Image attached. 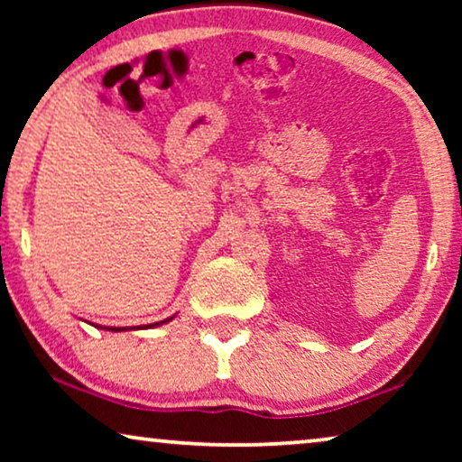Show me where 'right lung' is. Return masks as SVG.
<instances>
[{
	"mask_svg": "<svg viewBox=\"0 0 462 462\" xmlns=\"http://www.w3.org/2000/svg\"><path fill=\"white\" fill-rule=\"evenodd\" d=\"M172 318H174V315H172ZM172 318H168V319H163V321H155V324H147V326H143V328H157V326H162V324H168V321H172ZM97 328H103V326H97ZM105 330L124 332V330H141V328H105Z\"/></svg>",
	"mask_w": 462,
	"mask_h": 462,
	"instance_id": "right-lung-1",
	"label": "right lung"
}]
</instances>
